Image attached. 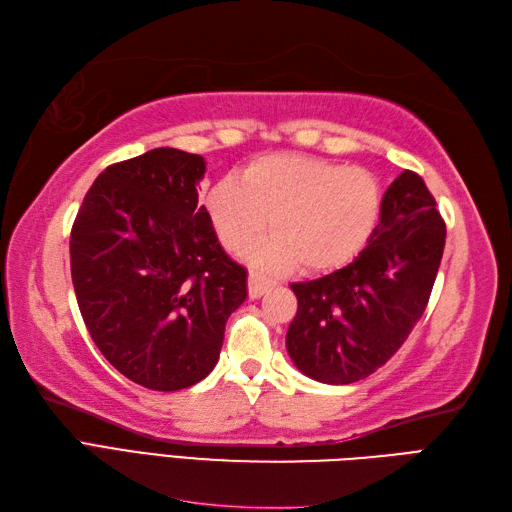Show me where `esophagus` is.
<instances>
[{
  "label": "esophagus",
  "instance_id": "esophagus-1",
  "mask_svg": "<svg viewBox=\"0 0 512 512\" xmlns=\"http://www.w3.org/2000/svg\"><path fill=\"white\" fill-rule=\"evenodd\" d=\"M271 286H273V280L265 278L263 273H258V271H249V278H247L249 297H252V299L263 297V295L271 289Z\"/></svg>",
  "mask_w": 512,
  "mask_h": 512
}]
</instances>
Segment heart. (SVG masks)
Returning <instances> with one entry per match:
<instances>
[{"label": "heart", "mask_w": 512, "mask_h": 512, "mask_svg": "<svg viewBox=\"0 0 512 512\" xmlns=\"http://www.w3.org/2000/svg\"><path fill=\"white\" fill-rule=\"evenodd\" d=\"M206 210L219 241L241 252L258 234L276 232L249 249L265 269L299 263L328 271L354 260L369 243L382 210V186L363 167L304 154H267L249 162L241 180L210 186Z\"/></svg>", "instance_id": "heart-1"}]
</instances>
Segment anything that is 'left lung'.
<instances>
[{"label":"left lung","instance_id":"obj_1","mask_svg":"<svg viewBox=\"0 0 512 512\" xmlns=\"http://www.w3.org/2000/svg\"><path fill=\"white\" fill-rule=\"evenodd\" d=\"M443 247L445 223L432 193L417 173L402 171L354 263L291 284L297 313L286 350L295 367L323 384H352L380 369L426 310Z\"/></svg>","mask_w":512,"mask_h":512}]
</instances>
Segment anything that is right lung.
Masks as SVG:
<instances>
[{"instance_id": "obj_1", "label": "right lung", "mask_w": 512, "mask_h": 512, "mask_svg": "<svg viewBox=\"0 0 512 512\" xmlns=\"http://www.w3.org/2000/svg\"><path fill=\"white\" fill-rule=\"evenodd\" d=\"M202 156L158 147L99 173L71 228V280L108 363L152 391L215 369L247 271L197 204Z\"/></svg>"}]
</instances>
